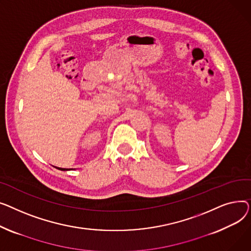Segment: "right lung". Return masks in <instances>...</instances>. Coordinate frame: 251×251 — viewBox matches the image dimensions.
Returning a JSON list of instances; mask_svg holds the SVG:
<instances>
[{"label":"right lung","mask_w":251,"mask_h":251,"mask_svg":"<svg viewBox=\"0 0 251 251\" xmlns=\"http://www.w3.org/2000/svg\"><path fill=\"white\" fill-rule=\"evenodd\" d=\"M55 168H57V169H60V170H71V169H66V168H58V167H55Z\"/></svg>","instance_id":"obj_1"}]
</instances>
